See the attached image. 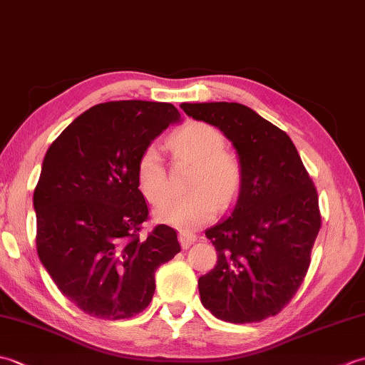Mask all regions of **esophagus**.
<instances>
[{"label": "esophagus", "instance_id": "1", "mask_svg": "<svg viewBox=\"0 0 365 365\" xmlns=\"http://www.w3.org/2000/svg\"><path fill=\"white\" fill-rule=\"evenodd\" d=\"M178 240H180V245H182L183 250H188L191 245H195L197 242V235L192 234V232L180 230V232H178Z\"/></svg>", "mask_w": 365, "mask_h": 365}]
</instances>
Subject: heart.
<instances>
[{
    "label": "heart",
    "mask_w": 365,
    "mask_h": 365,
    "mask_svg": "<svg viewBox=\"0 0 365 365\" xmlns=\"http://www.w3.org/2000/svg\"><path fill=\"white\" fill-rule=\"evenodd\" d=\"M168 145L177 160L192 163L183 197L166 199L155 208V220L166 226L192 230L210 222L218 207L235 202L243 185V166L235 153L224 149V138L205 122H188L170 135ZM136 182L143 196L157 204L166 195L161 155L155 145L145 147L136 163Z\"/></svg>",
    "instance_id": "heart-1"
}]
</instances>
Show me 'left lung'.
I'll use <instances>...</instances> for the list:
<instances>
[{"label": "left lung", "instance_id": "8db88e82", "mask_svg": "<svg viewBox=\"0 0 365 365\" xmlns=\"http://www.w3.org/2000/svg\"><path fill=\"white\" fill-rule=\"evenodd\" d=\"M220 128L243 166L229 218L207 229L218 263L199 277L200 302L229 323L262 322L298 292L322 227L319 196L289 135L242 103H182Z\"/></svg>", "mask_w": 365, "mask_h": 365}]
</instances>
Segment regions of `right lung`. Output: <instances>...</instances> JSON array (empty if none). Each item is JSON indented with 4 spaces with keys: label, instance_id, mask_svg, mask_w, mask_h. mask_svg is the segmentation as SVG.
Returning <instances> with one entry per match:
<instances>
[{
    "label": "right lung",
    "instance_id": "add662e5",
    "mask_svg": "<svg viewBox=\"0 0 365 365\" xmlns=\"http://www.w3.org/2000/svg\"><path fill=\"white\" fill-rule=\"evenodd\" d=\"M180 113L170 103L119 100L78 115L46 150L34 190L36 246L64 297L103 320L150 304L155 271L180 252L177 232L149 220L136 182L145 147Z\"/></svg>",
    "mask_w": 365,
    "mask_h": 365
}]
</instances>
